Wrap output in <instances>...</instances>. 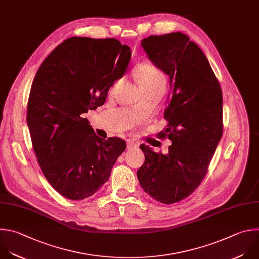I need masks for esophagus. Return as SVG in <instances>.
<instances>
[{"instance_id": "1", "label": "esophagus", "mask_w": 259, "mask_h": 259, "mask_svg": "<svg viewBox=\"0 0 259 259\" xmlns=\"http://www.w3.org/2000/svg\"><path fill=\"white\" fill-rule=\"evenodd\" d=\"M138 145H137V143L134 141V140H128L127 141V148L128 149H131V148H134V147H137Z\"/></svg>"}]
</instances>
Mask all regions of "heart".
<instances>
[{
    "instance_id": "1",
    "label": "heart",
    "mask_w": 259,
    "mask_h": 259,
    "mask_svg": "<svg viewBox=\"0 0 259 259\" xmlns=\"http://www.w3.org/2000/svg\"><path fill=\"white\" fill-rule=\"evenodd\" d=\"M135 72L144 93H150V92L163 93L164 92L165 85H166V79L164 75L161 73V71H159L152 64L148 62L139 63L135 68ZM120 81L121 80L118 79L113 83L111 92L115 91Z\"/></svg>"
}]
</instances>
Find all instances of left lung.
Returning <instances> with one entry per match:
<instances>
[{
	"mask_svg": "<svg viewBox=\"0 0 259 259\" xmlns=\"http://www.w3.org/2000/svg\"><path fill=\"white\" fill-rule=\"evenodd\" d=\"M148 59L168 75L171 93L158 137L169 139L168 153L141 144L145 160L137 170L143 190L156 201L179 202L204 179L223 135V94L207 58L182 32L150 35L141 41Z\"/></svg>",
	"mask_w": 259,
	"mask_h": 259,
	"instance_id": "obj_1",
	"label": "left lung"
}]
</instances>
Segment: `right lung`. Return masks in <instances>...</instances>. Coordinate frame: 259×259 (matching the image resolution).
<instances>
[{
	"label": "right lung",
	"mask_w": 259,
	"mask_h": 259,
	"mask_svg": "<svg viewBox=\"0 0 259 259\" xmlns=\"http://www.w3.org/2000/svg\"><path fill=\"white\" fill-rule=\"evenodd\" d=\"M130 58V48L116 38L74 36L59 45L35 74L27 105L32 147L49 183L68 199L94 195L126 149L119 137H99L83 116L105 104Z\"/></svg>",
	"instance_id": "obj_1"
}]
</instances>
